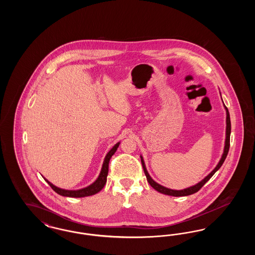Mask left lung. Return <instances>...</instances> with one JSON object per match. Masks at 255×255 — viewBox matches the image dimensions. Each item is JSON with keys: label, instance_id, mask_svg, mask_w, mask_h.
<instances>
[{"label": "left lung", "instance_id": "8db88e82", "mask_svg": "<svg viewBox=\"0 0 255 255\" xmlns=\"http://www.w3.org/2000/svg\"><path fill=\"white\" fill-rule=\"evenodd\" d=\"M225 105V104H224ZM225 109L227 111V130H226V141H225V148H224V153L222 155V158L220 159L217 166L212 170L206 178L204 180H202L201 182L197 184H195L193 186H190L188 188H185V189H182V190H174V189H170L167 187H164L160 184H158V182H155L149 175V173L147 172L145 167V163H144V160L142 157L140 156L141 158V163H142V167H143V171L145 173L146 179L149 182V184L155 189L157 190L159 193H162V194L169 195V196H174V197H181V196H188V195L194 194L196 192H198L203 186L204 184L206 183L214 174L216 171H218L220 169V167L222 166V164L224 163L225 159L228 156V153H229V150H230V139H231V118H230V113H229V110L225 106Z\"/></svg>", "mask_w": 255, "mask_h": 255}]
</instances>
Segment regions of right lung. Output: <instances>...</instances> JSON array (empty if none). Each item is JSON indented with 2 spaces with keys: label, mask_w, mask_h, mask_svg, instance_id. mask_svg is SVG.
Here are the masks:
<instances>
[{
  "label": "right lung",
  "mask_w": 255,
  "mask_h": 255,
  "mask_svg": "<svg viewBox=\"0 0 255 255\" xmlns=\"http://www.w3.org/2000/svg\"><path fill=\"white\" fill-rule=\"evenodd\" d=\"M120 146V142H118L116 145L114 146L108 154L106 155L105 159L103 161V165L100 171V174L97 179V181L92 183L91 185L87 186L85 188L79 189V190H65L59 187H56L55 185H53L51 182H49L48 180L45 181L49 183L50 187L57 193V194L64 196V197H72V198H82V197H87V196H92V195L97 194L98 193L105 185V183L107 182V176H108V171H109V161L110 158H112V156L116 153L118 147Z\"/></svg>",
  "instance_id": "obj_1"
}]
</instances>
